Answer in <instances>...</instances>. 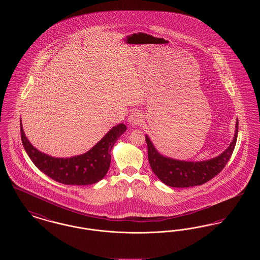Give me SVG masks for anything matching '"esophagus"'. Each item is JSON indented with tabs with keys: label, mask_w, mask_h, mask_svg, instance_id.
Instances as JSON below:
<instances>
[{
	"label": "esophagus",
	"mask_w": 260,
	"mask_h": 260,
	"mask_svg": "<svg viewBox=\"0 0 260 260\" xmlns=\"http://www.w3.org/2000/svg\"><path fill=\"white\" fill-rule=\"evenodd\" d=\"M128 122L132 125H139L143 123V115L138 111H134L128 117Z\"/></svg>",
	"instance_id": "esophagus-1"
}]
</instances>
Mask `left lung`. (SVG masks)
Listing matches in <instances>:
<instances>
[{"mask_svg":"<svg viewBox=\"0 0 260 260\" xmlns=\"http://www.w3.org/2000/svg\"><path fill=\"white\" fill-rule=\"evenodd\" d=\"M238 125L237 120L235 136L230 146L219 156L204 161H177L166 158L158 153L148 136H145L148 146L149 164L152 171L166 185L176 188L202 185L208 182L220 173L230 160L237 142Z\"/></svg>","mask_w":260,"mask_h":260,"instance_id":"8db88e82","label":"left lung"}]
</instances>
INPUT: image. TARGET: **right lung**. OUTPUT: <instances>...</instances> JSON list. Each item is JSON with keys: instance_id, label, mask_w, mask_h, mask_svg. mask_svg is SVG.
<instances>
[{"instance_id": "obj_1", "label": "right lung", "mask_w": 260, "mask_h": 260, "mask_svg": "<svg viewBox=\"0 0 260 260\" xmlns=\"http://www.w3.org/2000/svg\"><path fill=\"white\" fill-rule=\"evenodd\" d=\"M125 131L124 124L115 125L87 153L63 159L50 157L34 148L20 125L22 144L31 161L51 179L66 185H88L101 180L109 170L112 148Z\"/></svg>"}]
</instances>
